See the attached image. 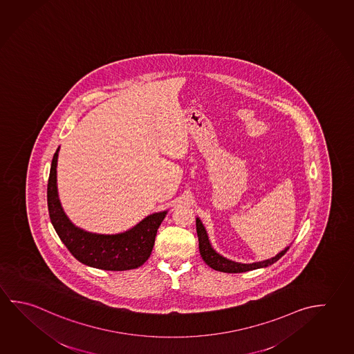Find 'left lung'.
I'll list each match as a JSON object with an SVG mask.
<instances>
[{
	"mask_svg": "<svg viewBox=\"0 0 354 354\" xmlns=\"http://www.w3.org/2000/svg\"><path fill=\"white\" fill-rule=\"evenodd\" d=\"M196 231H198V250H200V254H201L203 260L205 261V263L207 266H210L211 268L220 271V272H246V271H252L256 268L270 266V265L274 263L276 261H279L287 252V250L290 248H286L279 254H276L272 259H268V260L254 262V263H240V262H235V261L227 260V259L223 257L221 254H217L216 251L211 246L209 237L206 234V230H205L204 225L200 221L198 217H196Z\"/></svg>",
	"mask_w": 354,
	"mask_h": 354,
	"instance_id": "8db88e82",
	"label": "left lung"
}]
</instances>
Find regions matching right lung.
Returning a JSON list of instances; mask_svg holds the SVG:
<instances>
[{"instance_id": "right-lung-1", "label": "right lung", "mask_w": 354, "mask_h": 354, "mask_svg": "<svg viewBox=\"0 0 354 354\" xmlns=\"http://www.w3.org/2000/svg\"><path fill=\"white\" fill-rule=\"evenodd\" d=\"M58 151L59 148L56 150L50 164L47 204L50 223L69 252L87 266L106 271H125L142 266L149 259L156 241V231L168 211L151 214L131 230L115 235L93 234L77 227L64 214L58 198Z\"/></svg>"}]
</instances>
